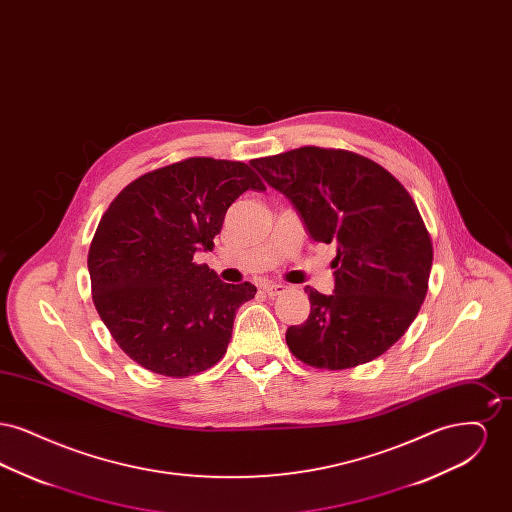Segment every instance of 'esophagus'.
Masks as SVG:
<instances>
[{
  "label": "esophagus",
  "mask_w": 512,
  "mask_h": 512,
  "mask_svg": "<svg viewBox=\"0 0 512 512\" xmlns=\"http://www.w3.org/2000/svg\"><path fill=\"white\" fill-rule=\"evenodd\" d=\"M265 293L270 295V297H274V295H280V293L286 292L288 290V286H284V284H265Z\"/></svg>",
  "instance_id": "obj_1"
}]
</instances>
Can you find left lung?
<instances>
[{
    "instance_id": "1",
    "label": "left lung",
    "mask_w": 512,
    "mask_h": 512,
    "mask_svg": "<svg viewBox=\"0 0 512 512\" xmlns=\"http://www.w3.org/2000/svg\"><path fill=\"white\" fill-rule=\"evenodd\" d=\"M286 195L315 242H336L332 295L305 288L311 313L286 343L305 365L343 370L386 353L411 326L428 292L434 249L403 184L345 149L299 147L253 159Z\"/></svg>"
}]
</instances>
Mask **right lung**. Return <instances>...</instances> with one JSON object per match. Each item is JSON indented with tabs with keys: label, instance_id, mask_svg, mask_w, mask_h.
Returning <instances> with one entry per match:
<instances>
[{
	"label": "right lung",
	"instance_id": "1",
	"mask_svg": "<svg viewBox=\"0 0 512 512\" xmlns=\"http://www.w3.org/2000/svg\"><path fill=\"white\" fill-rule=\"evenodd\" d=\"M247 190H267L249 165L190 157L136 178L103 213L88 251L92 299L138 365L186 378L224 357L236 311L257 288L224 284L194 255L213 249Z\"/></svg>",
	"mask_w": 512,
	"mask_h": 512
}]
</instances>
